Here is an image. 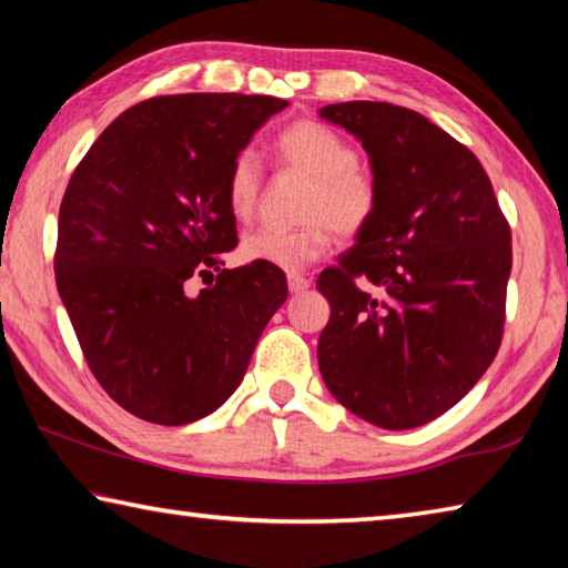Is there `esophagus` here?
<instances>
[{
    "instance_id": "esophagus-1",
    "label": "esophagus",
    "mask_w": 568,
    "mask_h": 568,
    "mask_svg": "<svg viewBox=\"0 0 568 568\" xmlns=\"http://www.w3.org/2000/svg\"><path fill=\"white\" fill-rule=\"evenodd\" d=\"M287 287H291V293H303L311 287V281L303 275H287Z\"/></svg>"
}]
</instances>
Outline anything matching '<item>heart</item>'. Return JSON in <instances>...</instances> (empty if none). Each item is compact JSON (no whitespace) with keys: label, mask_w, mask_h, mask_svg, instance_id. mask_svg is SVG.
I'll return each instance as SVG.
<instances>
[{"label":"heart","mask_w":568,"mask_h":568,"mask_svg":"<svg viewBox=\"0 0 568 568\" xmlns=\"http://www.w3.org/2000/svg\"><path fill=\"white\" fill-rule=\"evenodd\" d=\"M275 155L285 168L311 178L301 227L261 225L243 237L240 253L250 263H263L297 273L318 261L333 245V233L361 235L373 223L381 190L371 170L355 162V148L338 130L318 120H297L277 134ZM263 187V165L250 148L240 150L227 170V205L237 217L253 215Z\"/></svg>","instance_id":"b5f03b06"}]
</instances>
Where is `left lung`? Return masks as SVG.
<instances>
[{
    "label": "left lung",
    "instance_id": "left-lung-1",
    "mask_svg": "<svg viewBox=\"0 0 568 568\" xmlns=\"http://www.w3.org/2000/svg\"><path fill=\"white\" fill-rule=\"evenodd\" d=\"M321 118L361 140L381 190L373 223L318 277L331 303L323 381L373 426L416 428L454 408L496 358L511 227L478 158L423 114L338 102Z\"/></svg>",
    "mask_w": 568,
    "mask_h": 568
}]
</instances>
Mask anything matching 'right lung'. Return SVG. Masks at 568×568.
Returning <instances> with one entry per match:
<instances>
[{
  "instance_id": "add662e5",
  "label": "right lung",
  "mask_w": 568,
  "mask_h": 568,
  "mask_svg": "<svg viewBox=\"0 0 568 568\" xmlns=\"http://www.w3.org/2000/svg\"><path fill=\"white\" fill-rule=\"evenodd\" d=\"M285 108L267 94L152 98L122 112L72 172L57 291L92 376L132 416L160 426L210 416L285 303L277 267L220 271L237 245L230 162ZM205 274L216 283L192 296Z\"/></svg>"
}]
</instances>
